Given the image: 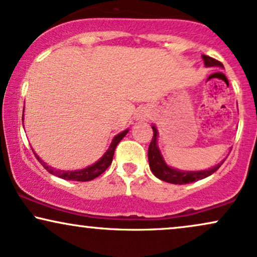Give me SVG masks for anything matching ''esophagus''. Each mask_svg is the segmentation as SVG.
Returning <instances> with one entry per match:
<instances>
[{
  "mask_svg": "<svg viewBox=\"0 0 257 257\" xmlns=\"http://www.w3.org/2000/svg\"><path fill=\"white\" fill-rule=\"evenodd\" d=\"M142 118H145V115H143V116H142Z\"/></svg>",
  "mask_w": 257,
  "mask_h": 257,
  "instance_id": "esophagus-1",
  "label": "esophagus"
}]
</instances>
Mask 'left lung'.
<instances>
[{
    "mask_svg": "<svg viewBox=\"0 0 257 257\" xmlns=\"http://www.w3.org/2000/svg\"><path fill=\"white\" fill-rule=\"evenodd\" d=\"M206 66H223V64L217 59L212 58L210 56H202ZM154 136L151 139L150 145H149L148 150V157H149V166H150L151 172L154 173V175L158 177L162 181L174 183V185H185V183H191L198 180L205 179V177L210 176L214 172H217L219 169L220 164H217L216 167L211 168L208 170H201V172H180V170L173 169V168L168 167L166 162L163 161L162 156H161L160 150L157 148V130L155 126H153Z\"/></svg>",
    "mask_w": 257,
    "mask_h": 257,
    "instance_id": "left-lung-1",
    "label": "left lung"
}]
</instances>
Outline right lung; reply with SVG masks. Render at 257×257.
<instances>
[{
	"mask_svg": "<svg viewBox=\"0 0 257 257\" xmlns=\"http://www.w3.org/2000/svg\"><path fill=\"white\" fill-rule=\"evenodd\" d=\"M127 132H128V130H126V131H123V132H121V134H119L118 136H115V137L113 138L112 144H110L109 149L106 151V154H104L96 163H94L93 166L85 168V169H82V170H75V172H62V170H56L55 168L46 166V163H44L43 161H41L40 158L37 156L36 153H34V155H36L37 160L39 161L41 164H43V167L45 168V169L50 174H52V175H56V176L61 177V179H64V180H69V181H81V182L90 181V180H94L95 177L100 176L101 174H102L104 170H106L107 168L110 166L116 145L119 144V142L121 141L123 137H125Z\"/></svg>",
	"mask_w": 257,
	"mask_h": 257,
	"instance_id": "obj_1",
	"label": "right lung"
}]
</instances>
